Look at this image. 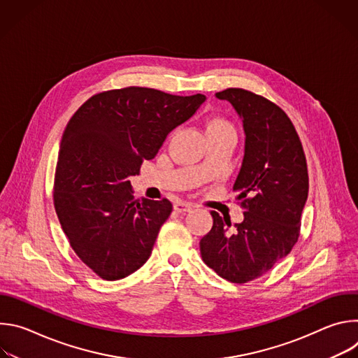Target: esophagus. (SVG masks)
Segmentation results:
<instances>
[{
  "label": "esophagus",
  "instance_id": "34e87169",
  "mask_svg": "<svg viewBox=\"0 0 358 358\" xmlns=\"http://www.w3.org/2000/svg\"><path fill=\"white\" fill-rule=\"evenodd\" d=\"M174 210L177 211V213H189L191 210H192V206L189 202H184V201H177L176 203H174Z\"/></svg>",
  "mask_w": 358,
  "mask_h": 358
}]
</instances>
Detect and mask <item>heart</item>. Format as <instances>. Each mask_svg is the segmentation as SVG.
Segmentation results:
<instances>
[{"label": "heart", "instance_id": "obj_1", "mask_svg": "<svg viewBox=\"0 0 358 358\" xmlns=\"http://www.w3.org/2000/svg\"><path fill=\"white\" fill-rule=\"evenodd\" d=\"M206 133H231L234 134V126L222 116H213L206 123Z\"/></svg>", "mask_w": 358, "mask_h": 358}]
</instances>
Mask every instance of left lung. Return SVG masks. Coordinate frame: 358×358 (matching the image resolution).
I'll return each mask as SVG.
<instances>
[{
  "instance_id": "1",
  "label": "left lung",
  "mask_w": 358,
  "mask_h": 358,
  "mask_svg": "<svg viewBox=\"0 0 358 358\" xmlns=\"http://www.w3.org/2000/svg\"><path fill=\"white\" fill-rule=\"evenodd\" d=\"M238 112L245 130V156L234 184L243 221L211 211L214 225L199 241L202 261L221 278L246 283L271 271L299 239L309 192L306 156L287 115L253 92L229 87L217 93Z\"/></svg>"
}]
</instances>
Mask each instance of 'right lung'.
<instances>
[{
    "mask_svg": "<svg viewBox=\"0 0 358 358\" xmlns=\"http://www.w3.org/2000/svg\"><path fill=\"white\" fill-rule=\"evenodd\" d=\"M206 99L140 86L113 89L87 99L66 124L54 206L72 249L99 278L123 279L150 258L173 203L134 199L129 178Z\"/></svg>",
    "mask_w": 358,
    "mask_h": 358,
    "instance_id": "add662e5",
    "label": "right lung"
}]
</instances>
